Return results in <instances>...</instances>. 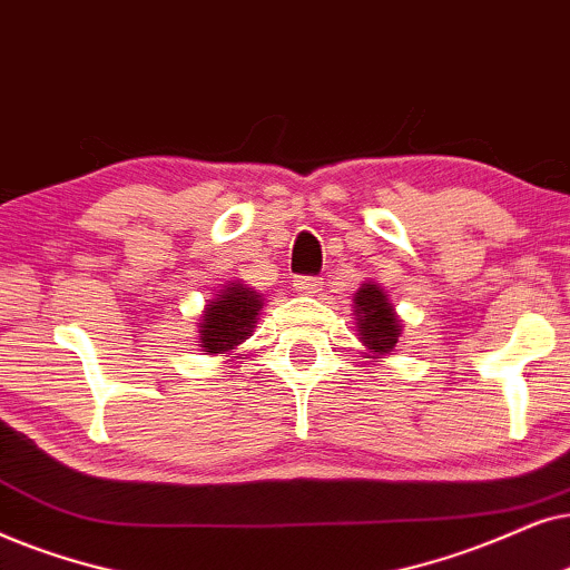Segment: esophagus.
<instances>
[{"label":"esophagus","instance_id":"34e87169","mask_svg":"<svg viewBox=\"0 0 570 570\" xmlns=\"http://www.w3.org/2000/svg\"><path fill=\"white\" fill-rule=\"evenodd\" d=\"M294 289L299 294H317L323 289V281L317 276H297L294 278Z\"/></svg>","mask_w":570,"mask_h":570}]
</instances>
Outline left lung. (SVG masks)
Here are the masks:
<instances>
[{"mask_svg":"<svg viewBox=\"0 0 570 570\" xmlns=\"http://www.w3.org/2000/svg\"><path fill=\"white\" fill-rule=\"evenodd\" d=\"M354 315L360 341L370 352L367 360H383V356H389L396 348L404 325H401L399 315L393 313L389 294L383 292L381 284L367 281V284H362L356 289Z\"/></svg>","mask_w":570,"mask_h":570,"instance_id":"obj_1","label":"left lung"}]
</instances>
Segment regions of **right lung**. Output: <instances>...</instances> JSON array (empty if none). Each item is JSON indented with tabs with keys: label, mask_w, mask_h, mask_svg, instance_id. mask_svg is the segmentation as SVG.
Wrapping results in <instances>:
<instances>
[{
	"label": "right lung",
	"mask_w": 570,
	"mask_h": 570,
	"mask_svg": "<svg viewBox=\"0 0 570 570\" xmlns=\"http://www.w3.org/2000/svg\"><path fill=\"white\" fill-rule=\"evenodd\" d=\"M263 309V297L242 281L224 286L203 309L200 348L206 354H229L247 336H253L257 315Z\"/></svg>",
	"instance_id": "obj_1"
}]
</instances>
